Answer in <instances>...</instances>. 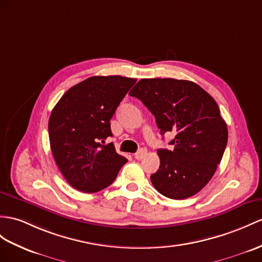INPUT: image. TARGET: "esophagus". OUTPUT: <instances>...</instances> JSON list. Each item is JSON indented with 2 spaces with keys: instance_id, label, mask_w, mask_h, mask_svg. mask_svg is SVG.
Instances as JSON below:
<instances>
[{
  "instance_id": "34e87169",
  "label": "esophagus",
  "mask_w": 262,
  "mask_h": 262,
  "mask_svg": "<svg viewBox=\"0 0 262 262\" xmlns=\"http://www.w3.org/2000/svg\"><path fill=\"white\" fill-rule=\"evenodd\" d=\"M146 155V149H140L136 155H135V158L137 159V160H141V159Z\"/></svg>"
}]
</instances>
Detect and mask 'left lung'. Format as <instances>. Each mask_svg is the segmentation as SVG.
I'll return each instance as SVG.
<instances>
[{
  "label": "left lung",
  "instance_id": "obj_1",
  "mask_svg": "<svg viewBox=\"0 0 262 262\" xmlns=\"http://www.w3.org/2000/svg\"><path fill=\"white\" fill-rule=\"evenodd\" d=\"M155 116L160 133L173 132L172 150H158L160 167L151 174L164 196L182 200L211 180L228 141V129L214 99L194 82L141 79L129 93Z\"/></svg>",
  "mask_w": 262,
  "mask_h": 262
}]
</instances>
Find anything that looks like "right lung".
Masks as SVG:
<instances>
[{
    "instance_id": "add662e5",
    "label": "right lung",
    "mask_w": 262,
    "mask_h": 262,
    "mask_svg": "<svg viewBox=\"0 0 262 262\" xmlns=\"http://www.w3.org/2000/svg\"><path fill=\"white\" fill-rule=\"evenodd\" d=\"M137 82L121 75L91 76L72 86L49 119L51 150L57 168L74 189L93 193L109 187L126 159L114 145L110 120Z\"/></svg>"
}]
</instances>
